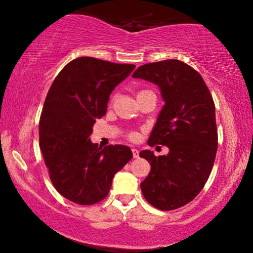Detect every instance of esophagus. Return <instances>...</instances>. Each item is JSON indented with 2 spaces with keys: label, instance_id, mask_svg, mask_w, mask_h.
Segmentation results:
<instances>
[{
  "label": "esophagus",
  "instance_id": "esophagus-1",
  "mask_svg": "<svg viewBox=\"0 0 253 253\" xmlns=\"http://www.w3.org/2000/svg\"><path fill=\"white\" fill-rule=\"evenodd\" d=\"M132 152H133V157H134V158H138V157H139V152H138V150H136V149H134V147H133V149H132Z\"/></svg>",
  "mask_w": 253,
  "mask_h": 253
}]
</instances>
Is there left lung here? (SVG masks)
<instances>
[{
  "instance_id": "obj_1",
  "label": "left lung",
  "mask_w": 253,
  "mask_h": 253,
  "mask_svg": "<svg viewBox=\"0 0 253 253\" xmlns=\"http://www.w3.org/2000/svg\"><path fill=\"white\" fill-rule=\"evenodd\" d=\"M133 78L158 85L164 106L147 144L165 145L167 156L150 150L139 153L151 164L140 183L146 201L172 211L193 201L211 175L217 150L215 106L196 70L177 59L139 66Z\"/></svg>"
}]
</instances>
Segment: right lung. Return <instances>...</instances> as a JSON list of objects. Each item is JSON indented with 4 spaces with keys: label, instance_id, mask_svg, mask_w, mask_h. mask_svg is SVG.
<instances>
[{
    "label": "right lung",
    "instance_id": "1",
    "mask_svg": "<svg viewBox=\"0 0 253 253\" xmlns=\"http://www.w3.org/2000/svg\"><path fill=\"white\" fill-rule=\"evenodd\" d=\"M81 57L64 66L46 96L39 139L51 182L60 195L78 205H94L108 195L113 177L132 159L125 145L101 147L90 134L107 112L109 95L134 70Z\"/></svg>",
    "mask_w": 253,
    "mask_h": 253
}]
</instances>
